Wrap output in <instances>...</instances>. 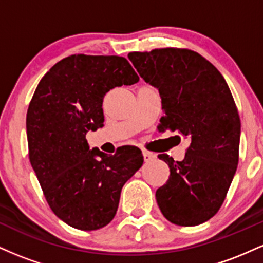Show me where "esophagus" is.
Instances as JSON below:
<instances>
[{
  "label": "esophagus",
  "instance_id": "34e87169",
  "mask_svg": "<svg viewBox=\"0 0 263 263\" xmlns=\"http://www.w3.org/2000/svg\"><path fill=\"white\" fill-rule=\"evenodd\" d=\"M142 155H143V158H144V161H146V162H149V161H152V159L156 158L155 153L148 152V151H146V149L142 151Z\"/></svg>",
  "mask_w": 263,
  "mask_h": 263
}]
</instances>
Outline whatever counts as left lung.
Instances as JSON below:
<instances>
[{
	"label": "left lung",
	"instance_id": "obj_1",
	"mask_svg": "<svg viewBox=\"0 0 263 263\" xmlns=\"http://www.w3.org/2000/svg\"><path fill=\"white\" fill-rule=\"evenodd\" d=\"M128 59L161 93L159 131L190 140L183 161L158 156L171 174L157 189V204L173 224H203L224 203L237 168L241 122L230 89L218 69L193 50L161 48L132 52Z\"/></svg>",
	"mask_w": 263,
	"mask_h": 263
}]
</instances>
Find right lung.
I'll return each mask as SVG.
<instances>
[{
    "label": "right lung",
    "mask_w": 263,
    "mask_h": 263,
    "mask_svg": "<svg viewBox=\"0 0 263 263\" xmlns=\"http://www.w3.org/2000/svg\"><path fill=\"white\" fill-rule=\"evenodd\" d=\"M140 80L123 57H66L39 81L27 111L29 161L50 209L79 230L106 226L121 189L143 164L135 146L114 156L89 148L86 134L104 126L107 91Z\"/></svg>",
    "instance_id": "add662e5"
}]
</instances>
